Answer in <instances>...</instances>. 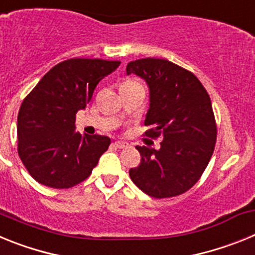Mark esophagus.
Here are the masks:
<instances>
[{"label": "esophagus", "instance_id": "obj_1", "mask_svg": "<svg viewBox=\"0 0 255 255\" xmlns=\"http://www.w3.org/2000/svg\"><path fill=\"white\" fill-rule=\"evenodd\" d=\"M114 147L115 148H119V149H124V148H128L129 147V144L126 143V141H120V140H116L114 143Z\"/></svg>", "mask_w": 255, "mask_h": 255}]
</instances>
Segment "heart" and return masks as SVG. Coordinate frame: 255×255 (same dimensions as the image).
Returning <instances> with one entry per match:
<instances>
[{"label":"heart","mask_w":255,"mask_h":255,"mask_svg":"<svg viewBox=\"0 0 255 255\" xmlns=\"http://www.w3.org/2000/svg\"><path fill=\"white\" fill-rule=\"evenodd\" d=\"M126 83H136V82H132V80H130V82H126ZM125 83V84H126Z\"/></svg>","instance_id":"b5f03b06"}]
</instances>
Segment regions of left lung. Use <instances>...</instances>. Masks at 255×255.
<instances>
[{
	"mask_svg": "<svg viewBox=\"0 0 255 255\" xmlns=\"http://www.w3.org/2000/svg\"><path fill=\"white\" fill-rule=\"evenodd\" d=\"M149 87L150 103L144 125L145 136H162L158 150L136 147L138 167L130 168L135 185L149 197L162 199L184 194L208 166L217 139L211 98L194 74L163 58H140L126 66Z\"/></svg>",
	"mask_w": 255,
	"mask_h": 255,
	"instance_id": "obj_1",
	"label": "left lung"
}]
</instances>
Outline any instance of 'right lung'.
I'll use <instances>...</instances> for the list:
<instances>
[{
  "instance_id": "right-lung-1",
  "label": "right lung",
  "mask_w": 255,
  "mask_h": 255,
  "mask_svg": "<svg viewBox=\"0 0 255 255\" xmlns=\"http://www.w3.org/2000/svg\"><path fill=\"white\" fill-rule=\"evenodd\" d=\"M120 64L101 58L62 61L24 98L17 115V153L35 181L69 189L89 177L111 139L75 131L76 112Z\"/></svg>"
}]
</instances>
